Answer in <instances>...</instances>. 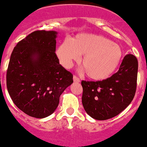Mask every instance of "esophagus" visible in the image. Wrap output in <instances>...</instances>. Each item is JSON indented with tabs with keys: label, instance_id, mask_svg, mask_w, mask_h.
Segmentation results:
<instances>
[{
	"label": "esophagus",
	"instance_id": "esophagus-1",
	"mask_svg": "<svg viewBox=\"0 0 147 147\" xmlns=\"http://www.w3.org/2000/svg\"><path fill=\"white\" fill-rule=\"evenodd\" d=\"M73 81H74V82H76V83H79L80 81H81V80H80L79 78L77 77V76H73Z\"/></svg>",
	"mask_w": 147,
	"mask_h": 147
}]
</instances>
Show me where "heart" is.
Instances as JSON below:
<instances>
[{
	"mask_svg": "<svg viewBox=\"0 0 147 147\" xmlns=\"http://www.w3.org/2000/svg\"><path fill=\"white\" fill-rule=\"evenodd\" d=\"M57 55L65 67L82 56L81 64L87 76L96 81L109 78L117 69L122 59L120 47L110 39L92 34H81L65 40L57 50Z\"/></svg>",
	"mask_w": 147,
	"mask_h": 147,
	"instance_id": "heart-1",
	"label": "heart"
}]
</instances>
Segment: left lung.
Wrapping results in <instances>:
<instances>
[{
	"mask_svg": "<svg viewBox=\"0 0 147 147\" xmlns=\"http://www.w3.org/2000/svg\"><path fill=\"white\" fill-rule=\"evenodd\" d=\"M138 63L136 57H124L117 72L105 80L81 81L82 104L87 114L98 120L118 115L134 98Z\"/></svg>",
	"mask_w": 147,
	"mask_h": 147,
	"instance_id": "1",
	"label": "left lung"
}]
</instances>
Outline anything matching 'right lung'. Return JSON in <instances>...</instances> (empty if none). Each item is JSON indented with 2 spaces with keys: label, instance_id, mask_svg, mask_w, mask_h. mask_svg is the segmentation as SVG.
Returning <instances> with one entry per match:
<instances>
[{
  "label": "right lung",
  "instance_id": "right-lung-1",
  "mask_svg": "<svg viewBox=\"0 0 147 147\" xmlns=\"http://www.w3.org/2000/svg\"><path fill=\"white\" fill-rule=\"evenodd\" d=\"M57 32L36 30L18 42L11 54L7 87L14 104L26 114L45 118L55 112L73 76L55 54Z\"/></svg>",
  "mask_w": 147,
  "mask_h": 147
}]
</instances>
